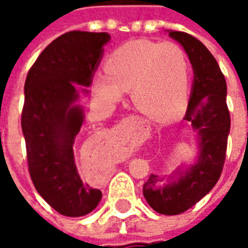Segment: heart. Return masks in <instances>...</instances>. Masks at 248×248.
<instances>
[{
    "label": "heart",
    "mask_w": 248,
    "mask_h": 248,
    "mask_svg": "<svg viewBox=\"0 0 248 248\" xmlns=\"http://www.w3.org/2000/svg\"><path fill=\"white\" fill-rule=\"evenodd\" d=\"M105 73L93 79L94 95L114 103L129 90L135 108L155 119H170L182 108L190 86V65L174 42L130 41L110 54Z\"/></svg>",
    "instance_id": "b5f03b06"
}]
</instances>
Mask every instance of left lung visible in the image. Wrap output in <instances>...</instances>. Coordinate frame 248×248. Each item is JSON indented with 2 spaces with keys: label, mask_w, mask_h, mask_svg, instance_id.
Returning a JSON list of instances; mask_svg holds the SVG:
<instances>
[{
  "label": "left lung",
  "mask_w": 248,
  "mask_h": 248,
  "mask_svg": "<svg viewBox=\"0 0 248 248\" xmlns=\"http://www.w3.org/2000/svg\"><path fill=\"white\" fill-rule=\"evenodd\" d=\"M190 58L194 70L191 95L185 118L198 133L197 162L179 167L167 177L166 185L151 174L143 185V195L153 210L163 215L185 213L211 191L223 170L230 111L226 103L227 85L218 62L202 42L183 31H169Z\"/></svg>",
  "instance_id": "1"
}]
</instances>
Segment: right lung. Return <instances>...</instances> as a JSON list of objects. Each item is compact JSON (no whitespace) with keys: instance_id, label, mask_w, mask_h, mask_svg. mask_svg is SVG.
Returning a JSON list of instances; mask_svg holds the SVG:
<instances>
[{"instance_id":"add662e5","label":"right lung","mask_w":248,"mask_h":248,"mask_svg":"<svg viewBox=\"0 0 248 248\" xmlns=\"http://www.w3.org/2000/svg\"><path fill=\"white\" fill-rule=\"evenodd\" d=\"M108 33L73 30L45 47L25 81L21 126L29 174L41 197L65 217H83L97 207L102 192L79 177L73 145L83 124L76 105L78 87H89Z\"/></svg>"}]
</instances>
